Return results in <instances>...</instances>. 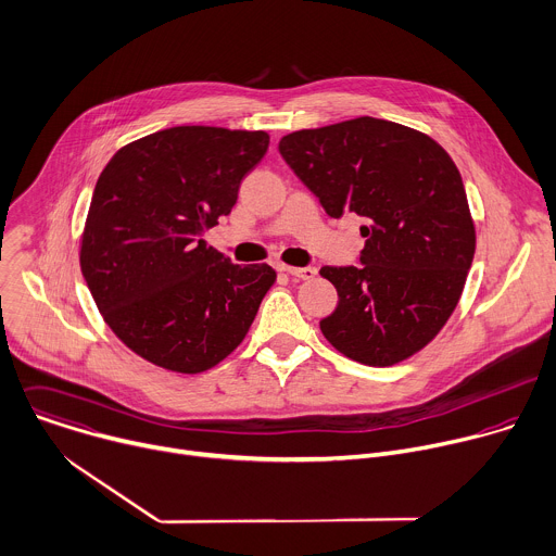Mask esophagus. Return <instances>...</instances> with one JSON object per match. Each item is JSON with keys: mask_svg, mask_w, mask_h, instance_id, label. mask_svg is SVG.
I'll return each mask as SVG.
<instances>
[{"mask_svg": "<svg viewBox=\"0 0 556 556\" xmlns=\"http://www.w3.org/2000/svg\"><path fill=\"white\" fill-rule=\"evenodd\" d=\"M278 269L285 271V274H289V276L295 278V280H313L315 274H317L315 267H289V265H280Z\"/></svg>", "mask_w": 556, "mask_h": 556, "instance_id": "34e87169", "label": "esophagus"}]
</instances>
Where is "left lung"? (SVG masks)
Here are the masks:
<instances>
[{"mask_svg":"<svg viewBox=\"0 0 556 556\" xmlns=\"http://www.w3.org/2000/svg\"><path fill=\"white\" fill-rule=\"evenodd\" d=\"M280 155L328 216L366 218L359 267H321L338 308L319 321L328 344L366 366H394L447 324L476 254L458 166L435 140L362 116L285 136Z\"/></svg>","mask_w":556,"mask_h":556,"instance_id":"8db88e82","label":"left lung"}]
</instances>
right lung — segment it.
I'll use <instances>...</instances> for the list:
<instances>
[{
	"label": "right lung",
	"instance_id": "add662e5",
	"mask_svg": "<svg viewBox=\"0 0 556 556\" xmlns=\"http://www.w3.org/2000/svg\"><path fill=\"white\" fill-rule=\"evenodd\" d=\"M269 136L170 127L123 147L100 173L80 237V271L116 338L181 375L245 340L276 271L239 267L201 237L228 216Z\"/></svg>",
	"mask_w": 556,
	"mask_h": 556
}]
</instances>
